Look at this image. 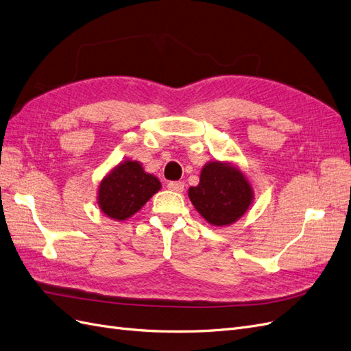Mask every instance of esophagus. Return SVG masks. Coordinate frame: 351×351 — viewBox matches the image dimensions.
<instances>
[{
	"label": "esophagus",
	"instance_id": "34e87169",
	"mask_svg": "<svg viewBox=\"0 0 351 351\" xmlns=\"http://www.w3.org/2000/svg\"><path fill=\"white\" fill-rule=\"evenodd\" d=\"M184 186H185L184 182H180V180H173V182L167 184V189H171L173 192H182Z\"/></svg>",
	"mask_w": 351,
	"mask_h": 351
}]
</instances>
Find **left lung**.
Returning <instances> with one entry per match:
<instances>
[{
  "instance_id": "1",
  "label": "left lung",
  "mask_w": 351,
  "mask_h": 351,
  "mask_svg": "<svg viewBox=\"0 0 351 351\" xmlns=\"http://www.w3.org/2000/svg\"><path fill=\"white\" fill-rule=\"evenodd\" d=\"M192 206L213 226H229L250 210L254 188L246 175L230 162H207L199 184L188 189Z\"/></svg>"
}]
</instances>
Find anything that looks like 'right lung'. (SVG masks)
<instances>
[{
  "instance_id": "obj_1",
  "label": "right lung",
  "mask_w": 351,
  "mask_h": 351,
  "mask_svg": "<svg viewBox=\"0 0 351 351\" xmlns=\"http://www.w3.org/2000/svg\"><path fill=\"white\" fill-rule=\"evenodd\" d=\"M162 188L160 180L147 173L137 160H123L100 180L97 206L109 219L127 220Z\"/></svg>"
}]
</instances>
